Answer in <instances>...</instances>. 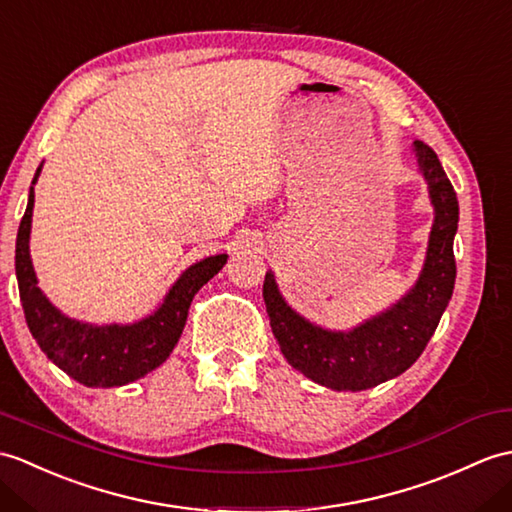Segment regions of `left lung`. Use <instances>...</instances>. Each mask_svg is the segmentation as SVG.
<instances>
[{
    "label": "left lung",
    "instance_id": "8db88e82",
    "mask_svg": "<svg viewBox=\"0 0 512 512\" xmlns=\"http://www.w3.org/2000/svg\"><path fill=\"white\" fill-rule=\"evenodd\" d=\"M414 154L430 189L434 224L419 281L390 310L351 331H329L296 314L283 301L275 275L266 272L264 301L283 358L320 386L355 392L408 371L434 336L454 292L458 198L436 152L414 141Z\"/></svg>",
    "mask_w": 512,
    "mask_h": 512
}]
</instances>
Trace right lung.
I'll use <instances>...</instances> for the list:
<instances>
[{"instance_id":"1","label":"right lung","mask_w":512,"mask_h":512,"mask_svg":"<svg viewBox=\"0 0 512 512\" xmlns=\"http://www.w3.org/2000/svg\"><path fill=\"white\" fill-rule=\"evenodd\" d=\"M39 174L41 165L32 185L37 183ZM32 207L34 187H30L28 207L19 224L15 270L23 314L41 351L71 379L91 388L124 386L161 366L183 334L196 292L213 275H218L227 264V255H213L189 266L165 294L159 310L133 325L80 323L58 312L37 285L30 259Z\"/></svg>"}]
</instances>
